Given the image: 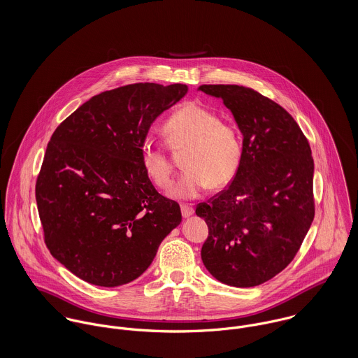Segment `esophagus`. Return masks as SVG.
<instances>
[{
    "label": "esophagus",
    "instance_id": "1",
    "mask_svg": "<svg viewBox=\"0 0 358 358\" xmlns=\"http://www.w3.org/2000/svg\"><path fill=\"white\" fill-rule=\"evenodd\" d=\"M180 210L183 217H190L194 213V209L190 205H180Z\"/></svg>",
    "mask_w": 358,
    "mask_h": 358
}]
</instances>
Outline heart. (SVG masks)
Masks as SVG:
<instances>
[{
	"label": "heart",
	"instance_id": "1",
	"mask_svg": "<svg viewBox=\"0 0 358 358\" xmlns=\"http://www.w3.org/2000/svg\"><path fill=\"white\" fill-rule=\"evenodd\" d=\"M162 132L172 150H186L182 161L186 171L169 190L171 197L199 199L209 186L222 189L237 175L244 153L241 132L215 111L199 103H185L166 118ZM142 165L154 185L169 186L173 162L162 145L146 141Z\"/></svg>",
	"mask_w": 358,
	"mask_h": 358
}]
</instances>
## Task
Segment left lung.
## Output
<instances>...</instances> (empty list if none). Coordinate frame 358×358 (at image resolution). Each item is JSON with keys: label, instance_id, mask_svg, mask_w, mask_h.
<instances>
[{"label": "left lung", "instance_id": "1", "mask_svg": "<svg viewBox=\"0 0 358 358\" xmlns=\"http://www.w3.org/2000/svg\"><path fill=\"white\" fill-rule=\"evenodd\" d=\"M222 99L243 135V161L231 185L197 205L209 236L201 250L220 282L251 288L282 271L298 254L314 219V161L292 115L240 85H201Z\"/></svg>", "mask_w": 358, "mask_h": 358}]
</instances>
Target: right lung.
I'll return each instance as SVG.
<instances>
[{
	"mask_svg": "<svg viewBox=\"0 0 358 358\" xmlns=\"http://www.w3.org/2000/svg\"><path fill=\"white\" fill-rule=\"evenodd\" d=\"M187 91L153 83L106 91L53 132L36 200L50 252L78 278L107 288L136 280L180 224L179 204L158 194L145 172L142 145Z\"/></svg>",
	"mask_w": 358,
	"mask_h": 358,
	"instance_id": "obj_1",
	"label": "right lung"
}]
</instances>
